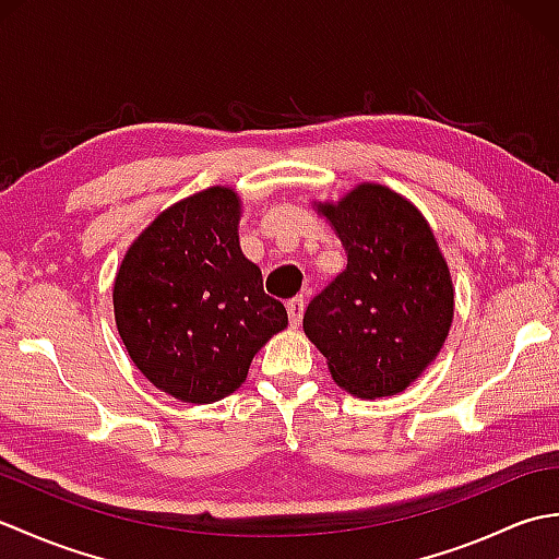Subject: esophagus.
<instances>
[{
  "label": "esophagus",
  "instance_id": "34e87169",
  "mask_svg": "<svg viewBox=\"0 0 559 559\" xmlns=\"http://www.w3.org/2000/svg\"><path fill=\"white\" fill-rule=\"evenodd\" d=\"M288 319H290V326L298 329L300 322H302V314H305V298L300 295V298H293L288 300Z\"/></svg>",
  "mask_w": 559,
  "mask_h": 559
}]
</instances>
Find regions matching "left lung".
Wrapping results in <instances>:
<instances>
[{
  "mask_svg": "<svg viewBox=\"0 0 559 559\" xmlns=\"http://www.w3.org/2000/svg\"><path fill=\"white\" fill-rule=\"evenodd\" d=\"M314 206L348 264L307 307L305 336L341 389L358 399L401 394L435 362L454 319V283L430 223L374 182Z\"/></svg>",
  "mask_w": 559,
  "mask_h": 559,
  "instance_id": "left-lung-1",
  "label": "left lung"
}]
</instances>
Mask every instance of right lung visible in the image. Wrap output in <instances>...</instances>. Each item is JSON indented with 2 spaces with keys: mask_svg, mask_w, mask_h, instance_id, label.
Returning <instances> with one entry per match:
<instances>
[{
  "mask_svg": "<svg viewBox=\"0 0 559 559\" xmlns=\"http://www.w3.org/2000/svg\"><path fill=\"white\" fill-rule=\"evenodd\" d=\"M242 201L216 185L158 213L129 245L112 283L115 324L136 370L182 403H213L288 326L261 269L240 249Z\"/></svg>",
  "mask_w": 559,
  "mask_h": 559,
  "instance_id": "right-lung-1",
  "label": "right lung"
}]
</instances>
